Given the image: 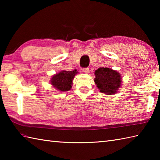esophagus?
Listing matches in <instances>:
<instances>
[{"label":"esophagus","instance_id":"1","mask_svg":"<svg viewBox=\"0 0 160 160\" xmlns=\"http://www.w3.org/2000/svg\"><path fill=\"white\" fill-rule=\"evenodd\" d=\"M82 70H83V72L84 73H89V68H84Z\"/></svg>","mask_w":160,"mask_h":160}]
</instances>
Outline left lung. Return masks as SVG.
Here are the masks:
<instances>
[{"label":"left lung","instance_id":"8db88e82","mask_svg":"<svg viewBox=\"0 0 160 160\" xmlns=\"http://www.w3.org/2000/svg\"><path fill=\"white\" fill-rule=\"evenodd\" d=\"M94 82L100 92L107 95L117 93L122 85V77L118 71L108 67L98 68L95 71Z\"/></svg>","mask_w":160,"mask_h":160}]
</instances>
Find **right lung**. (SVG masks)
<instances>
[{
	"label": "right lung",
	"instance_id": "right-lung-1",
	"mask_svg": "<svg viewBox=\"0 0 160 160\" xmlns=\"http://www.w3.org/2000/svg\"><path fill=\"white\" fill-rule=\"evenodd\" d=\"M78 72L76 69L72 71H61L58 73L53 75L51 78V84L58 91H67L71 89V84L75 76Z\"/></svg>",
	"mask_w": 160,
	"mask_h": 160
}]
</instances>
